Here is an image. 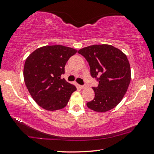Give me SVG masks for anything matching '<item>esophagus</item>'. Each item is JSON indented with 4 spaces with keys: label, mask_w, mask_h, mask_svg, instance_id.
Here are the masks:
<instances>
[{
    "label": "esophagus",
    "mask_w": 154,
    "mask_h": 154,
    "mask_svg": "<svg viewBox=\"0 0 154 154\" xmlns=\"http://www.w3.org/2000/svg\"><path fill=\"white\" fill-rule=\"evenodd\" d=\"M79 87H80V89H84L85 87V85H79Z\"/></svg>",
    "instance_id": "obj_1"
}]
</instances>
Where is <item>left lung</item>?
Instances as JSON below:
<instances>
[{
    "mask_svg": "<svg viewBox=\"0 0 154 154\" xmlns=\"http://www.w3.org/2000/svg\"><path fill=\"white\" fill-rule=\"evenodd\" d=\"M78 53L89 65L92 78L98 82L93 87L95 97L87 106L97 112L114 108L126 94L131 80V69L127 56L109 45H94L80 49Z\"/></svg>",
    "mask_w": 154,
    "mask_h": 154,
    "instance_id": "obj_1",
    "label": "left lung"
}]
</instances>
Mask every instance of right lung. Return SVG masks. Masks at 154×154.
Returning a JSON list of instances; mask_svg holds the SVG:
<instances>
[{"label":"right lung","mask_w":154,"mask_h":154,"mask_svg":"<svg viewBox=\"0 0 154 154\" xmlns=\"http://www.w3.org/2000/svg\"><path fill=\"white\" fill-rule=\"evenodd\" d=\"M76 52L63 45L45 46L26 59L23 70L26 87L40 107L55 111L67 105L76 87L60 77L65 74L66 63Z\"/></svg>","instance_id":"1"}]
</instances>
